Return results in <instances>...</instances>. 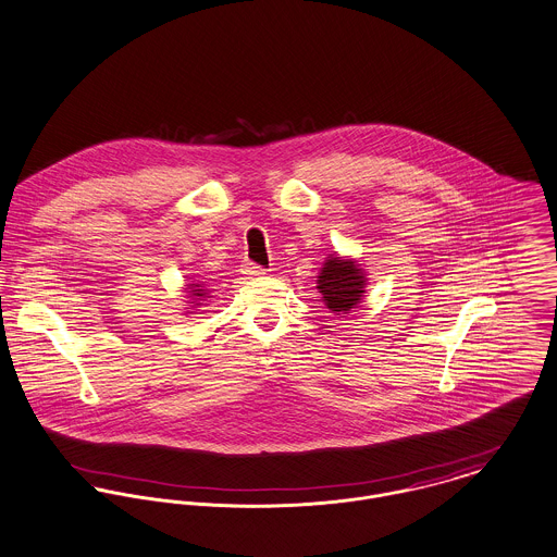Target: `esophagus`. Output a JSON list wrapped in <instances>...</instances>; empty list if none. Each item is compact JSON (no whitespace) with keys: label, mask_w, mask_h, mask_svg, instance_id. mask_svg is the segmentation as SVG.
<instances>
[{"label":"esophagus","mask_w":557,"mask_h":557,"mask_svg":"<svg viewBox=\"0 0 557 557\" xmlns=\"http://www.w3.org/2000/svg\"><path fill=\"white\" fill-rule=\"evenodd\" d=\"M243 272H245L249 278H259V276H263V274H265V270H263L261 265H255V263H247Z\"/></svg>","instance_id":"esophagus-1"}]
</instances>
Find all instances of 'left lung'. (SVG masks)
<instances>
[{
    "label": "left lung",
    "instance_id": "obj_1",
    "mask_svg": "<svg viewBox=\"0 0 557 557\" xmlns=\"http://www.w3.org/2000/svg\"><path fill=\"white\" fill-rule=\"evenodd\" d=\"M363 287L366 274L359 263L343 257H327L317 278V289L323 296V302L336 314H347L355 308L366 294Z\"/></svg>",
    "mask_w": 557,
    "mask_h": 557
}]
</instances>
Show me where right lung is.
Here are the masks:
<instances>
[{"label":"right lung","mask_w":557,"mask_h":557,"mask_svg":"<svg viewBox=\"0 0 557 557\" xmlns=\"http://www.w3.org/2000/svg\"><path fill=\"white\" fill-rule=\"evenodd\" d=\"M189 289H191L189 294H191V296L196 298V304H194V306H202V304H198V300H202V298H208V292H206V289H202V285H191Z\"/></svg>","instance_id":"1"}]
</instances>
